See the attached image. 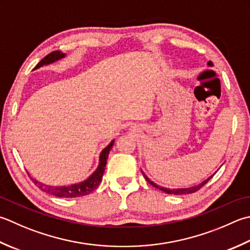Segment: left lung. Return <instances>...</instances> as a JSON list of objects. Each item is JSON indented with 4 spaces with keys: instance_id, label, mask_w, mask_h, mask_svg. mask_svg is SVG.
Returning a JSON list of instances; mask_svg holds the SVG:
<instances>
[{
    "instance_id": "1",
    "label": "left lung",
    "mask_w": 250,
    "mask_h": 250,
    "mask_svg": "<svg viewBox=\"0 0 250 250\" xmlns=\"http://www.w3.org/2000/svg\"><path fill=\"white\" fill-rule=\"evenodd\" d=\"M208 66L212 67V66H213L212 62H208ZM142 172H143V171H142ZM216 172H217V171H216ZM216 172H214L212 175H210V177H209L207 180L203 181L202 183H199V184H197V185H195V187H192V188H164V187H159V185H157L156 183H154L153 181H150L147 177H146L144 172H143V175L145 177V179L147 180V182H148L150 185H153V187H154V188H159L160 190H163V192H165V193H167V194H174V195H183V194H192V193L197 192L198 189L202 188L204 187V185L206 184V183L208 182V181L213 177L214 174H216Z\"/></svg>"
}]
</instances>
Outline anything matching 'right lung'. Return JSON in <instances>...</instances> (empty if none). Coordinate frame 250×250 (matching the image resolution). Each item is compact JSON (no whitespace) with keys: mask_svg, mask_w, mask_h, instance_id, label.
Segmentation results:
<instances>
[{"mask_svg":"<svg viewBox=\"0 0 250 250\" xmlns=\"http://www.w3.org/2000/svg\"><path fill=\"white\" fill-rule=\"evenodd\" d=\"M65 56H66V54L62 53L61 51L52 52L48 54V55L44 57L43 60L38 63L34 69H38V68L42 67L43 65H48V63H52L56 61H60ZM114 143H115V140H112L110 143L102 150V153L100 155V164H99V166H97L96 170L90 175L89 178L84 181H82V182H80V183L71 184V185H68V187H52V185H46V184L39 182V181H37L36 179L31 178V180L41 190L51 194V195H53V196L62 197V198H75V197L84 196V195L92 193L93 190L99 187L100 183L102 182L103 174H104L105 167L107 164V158H108L109 151L112 147V145H114Z\"/></svg>","mask_w":250,"mask_h":250,"instance_id":"1","label":"right lung"}]
</instances>
